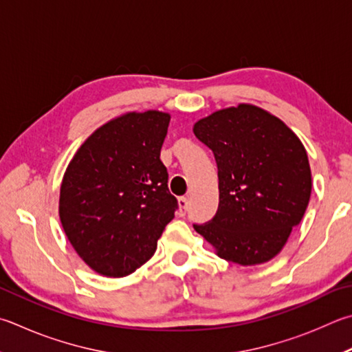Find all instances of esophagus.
<instances>
[{
	"label": "esophagus",
	"mask_w": 352,
	"mask_h": 352,
	"mask_svg": "<svg viewBox=\"0 0 352 352\" xmlns=\"http://www.w3.org/2000/svg\"><path fill=\"white\" fill-rule=\"evenodd\" d=\"M178 208H180V215H186L188 208H189V201L186 197L178 198Z\"/></svg>",
	"instance_id": "1"
}]
</instances>
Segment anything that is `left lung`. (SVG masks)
Returning a JSON list of instances; mask_svg holds the SVG:
<instances>
[{
    "label": "left lung",
    "mask_w": 352,
    "mask_h": 352,
    "mask_svg": "<svg viewBox=\"0 0 352 352\" xmlns=\"http://www.w3.org/2000/svg\"><path fill=\"white\" fill-rule=\"evenodd\" d=\"M195 137L214 152L219 209L194 225L215 254L254 266L282 251L311 197V168L300 138L276 115L241 103L198 120Z\"/></svg>",
    "instance_id": "8db88e82"
}]
</instances>
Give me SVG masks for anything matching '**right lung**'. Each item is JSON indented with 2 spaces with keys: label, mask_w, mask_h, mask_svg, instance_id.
<instances>
[{
  "label": "right lung",
  "mask_w": 352,
  "mask_h": 352,
  "mask_svg": "<svg viewBox=\"0 0 352 352\" xmlns=\"http://www.w3.org/2000/svg\"><path fill=\"white\" fill-rule=\"evenodd\" d=\"M170 115L127 112L100 126L70 160L60 188V220L81 260L104 277H126L155 254L174 219L160 152Z\"/></svg>",
  "instance_id": "obj_1"
}]
</instances>
